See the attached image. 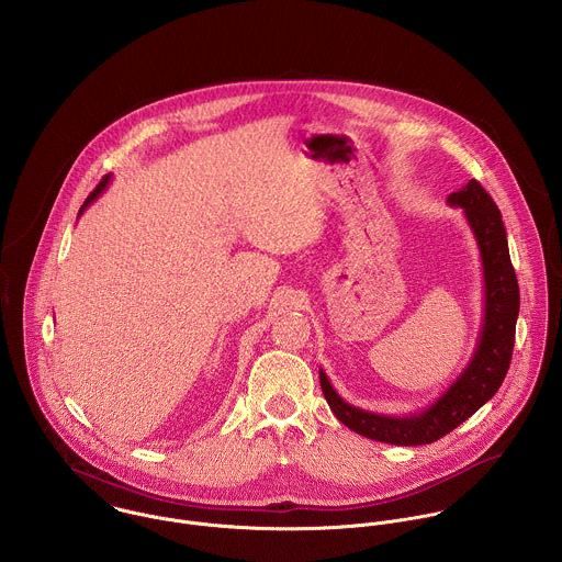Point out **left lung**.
Returning a JSON list of instances; mask_svg holds the SVG:
<instances>
[{
    "mask_svg": "<svg viewBox=\"0 0 562 562\" xmlns=\"http://www.w3.org/2000/svg\"><path fill=\"white\" fill-rule=\"evenodd\" d=\"M448 205L463 207L481 250L484 281L479 341L457 381L437 401L415 413L381 415L344 401L321 368L322 392L335 417L350 430L374 441L424 446L441 439L495 396L510 366L519 316V285L510 263L502 214L476 179H470L459 192H452Z\"/></svg>",
    "mask_w": 562,
    "mask_h": 562,
    "instance_id": "1",
    "label": "left lung"
}]
</instances>
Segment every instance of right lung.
I'll return each mask as SVG.
<instances>
[{
	"instance_id": "obj_1",
	"label": "right lung",
	"mask_w": 562,
	"mask_h": 562,
	"mask_svg": "<svg viewBox=\"0 0 562 562\" xmlns=\"http://www.w3.org/2000/svg\"><path fill=\"white\" fill-rule=\"evenodd\" d=\"M110 181H112V175H105V177L101 179V183H99V186H97V188H94V190L88 194V199L83 201V205L80 207V214H78V218H80L81 214L86 212V207H88L92 201H97V199H99V194H101V192L108 188V183H110Z\"/></svg>"
}]
</instances>
